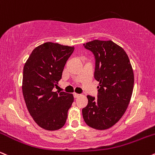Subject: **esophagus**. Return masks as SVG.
Returning <instances> with one entry per match:
<instances>
[{
	"label": "esophagus",
	"instance_id": "1",
	"mask_svg": "<svg viewBox=\"0 0 155 155\" xmlns=\"http://www.w3.org/2000/svg\"><path fill=\"white\" fill-rule=\"evenodd\" d=\"M73 95H74V98H78V97H79L80 96H81V95H80V94H77V93H74Z\"/></svg>",
	"mask_w": 155,
	"mask_h": 155
}]
</instances>
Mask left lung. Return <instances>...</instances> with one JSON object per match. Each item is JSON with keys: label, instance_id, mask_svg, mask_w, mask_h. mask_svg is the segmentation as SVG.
Segmentation results:
<instances>
[{"label": "left lung", "instance_id": "8db88e82", "mask_svg": "<svg viewBox=\"0 0 155 155\" xmlns=\"http://www.w3.org/2000/svg\"><path fill=\"white\" fill-rule=\"evenodd\" d=\"M83 45L95 58L94 78L99 86L97 99L87 96L83 117L88 126L105 130L117 123L127 110L134 89V71L123 48L112 41L94 40Z\"/></svg>", "mask_w": 155, "mask_h": 155}]
</instances>
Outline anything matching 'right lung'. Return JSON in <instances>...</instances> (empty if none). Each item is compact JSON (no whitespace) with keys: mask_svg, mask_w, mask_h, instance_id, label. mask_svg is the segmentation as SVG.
Returning <instances> with one entry per match:
<instances>
[{"mask_svg":"<svg viewBox=\"0 0 155 155\" xmlns=\"http://www.w3.org/2000/svg\"><path fill=\"white\" fill-rule=\"evenodd\" d=\"M74 46L47 42L31 53L23 69L22 93L30 115L42 128L56 130L64 125L73 95L54 92L61 79Z\"/></svg>","mask_w":155,"mask_h":155,"instance_id":"add662e5","label":"right lung"}]
</instances>
